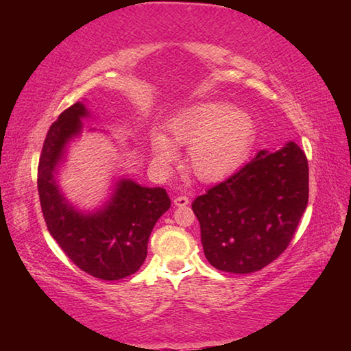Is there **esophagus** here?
<instances>
[{
	"instance_id": "34e87169",
	"label": "esophagus",
	"mask_w": 351,
	"mask_h": 351,
	"mask_svg": "<svg viewBox=\"0 0 351 351\" xmlns=\"http://www.w3.org/2000/svg\"><path fill=\"white\" fill-rule=\"evenodd\" d=\"M173 204H175L176 207H186V206L189 204V198L184 197V195H180V197H176V198L173 199Z\"/></svg>"
}]
</instances>
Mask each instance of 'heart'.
Returning <instances> with one entry per match:
<instances>
[{
    "mask_svg": "<svg viewBox=\"0 0 351 351\" xmlns=\"http://www.w3.org/2000/svg\"><path fill=\"white\" fill-rule=\"evenodd\" d=\"M167 134L150 132L154 162L169 165L178 159V147L189 148V165L201 181L215 182L245 162L255 139L251 112L228 102H201L187 106L170 119Z\"/></svg>",
    "mask_w": 351,
    "mask_h": 351,
    "instance_id": "1",
    "label": "heart"
}]
</instances>
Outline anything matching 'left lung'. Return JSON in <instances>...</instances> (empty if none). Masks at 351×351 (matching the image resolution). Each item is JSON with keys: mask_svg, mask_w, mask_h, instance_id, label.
<instances>
[{"mask_svg": "<svg viewBox=\"0 0 351 351\" xmlns=\"http://www.w3.org/2000/svg\"><path fill=\"white\" fill-rule=\"evenodd\" d=\"M308 204V161L295 142L260 150L229 180L192 203L209 263L249 274L288 247Z\"/></svg>", "mask_w": 351, "mask_h": 351, "instance_id": "1", "label": "left lung"}]
</instances>
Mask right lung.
<instances>
[{
  "label": "right lung",
  "mask_w": 351,
  "mask_h": 351,
  "mask_svg": "<svg viewBox=\"0 0 351 351\" xmlns=\"http://www.w3.org/2000/svg\"><path fill=\"white\" fill-rule=\"evenodd\" d=\"M83 102L64 110L46 134L38 164V193L47 230L82 271L102 280L134 274L147 257L154 224L170 209L162 187L141 186L127 175L112 178L108 198L91 210L73 204L58 182L71 142L91 119ZM97 132L96 128L90 130Z\"/></svg>",
  "instance_id": "1"
}]
</instances>
